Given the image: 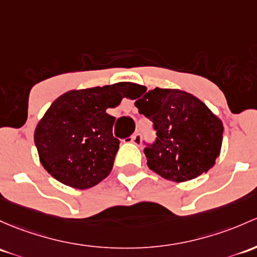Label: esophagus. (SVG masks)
Wrapping results in <instances>:
<instances>
[{
	"label": "esophagus",
	"mask_w": 257,
	"mask_h": 257,
	"mask_svg": "<svg viewBox=\"0 0 257 257\" xmlns=\"http://www.w3.org/2000/svg\"><path fill=\"white\" fill-rule=\"evenodd\" d=\"M132 143L136 145H140L142 144V134L140 133H136L133 136V138H132Z\"/></svg>",
	"instance_id": "34e87169"
}]
</instances>
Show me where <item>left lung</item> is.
I'll list each match as a JSON object with an SVG mask.
<instances>
[{
	"label": "left lung",
	"instance_id": "left-lung-1",
	"mask_svg": "<svg viewBox=\"0 0 257 257\" xmlns=\"http://www.w3.org/2000/svg\"><path fill=\"white\" fill-rule=\"evenodd\" d=\"M143 88V87H142ZM136 102L153 121L156 139L144 154L154 172L174 182L193 180L214 166L223 142V123L193 94L154 88ZM137 97V98H138Z\"/></svg>",
	"mask_w": 257,
	"mask_h": 257
}]
</instances>
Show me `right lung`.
<instances>
[{
	"label": "right lung",
	"mask_w": 257,
	"mask_h": 257,
	"mask_svg": "<svg viewBox=\"0 0 257 257\" xmlns=\"http://www.w3.org/2000/svg\"><path fill=\"white\" fill-rule=\"evenodd\" d=\"M129 82L69 91L51 103L34 132L40 163L64 185L96 186L110 174L119 140L113 137L114 108L129 97Z\"/></svg>",
	"instance_id": "add662e5"
}]
</instances>
